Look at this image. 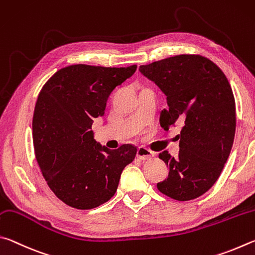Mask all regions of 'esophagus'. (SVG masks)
I'll list each match as a JSON object with an SVG mask.
<instances>
[{
    "label": "esophagus",
    "instance_id": "esophagus-1",
    "mask_svg": "<svg viewBox=\"0 0 255 255\" xmlns=\"http://www.w3.org/2000/svg\"><path fill=\"white\" fill-rule=\"evenodd\" d=\"M136 155L140 160H149L154 157V153L151 150L144 148V146H140V148L137 149Z\"/></svg>",
    "mask_w": 255,
    "mask_h": 255
}]
</instances>
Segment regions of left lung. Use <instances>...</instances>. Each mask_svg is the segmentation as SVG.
Listing matches in <instances>:
<instances>
[{
	"mask_svg": "<svg viewBox=\"0 0 255 255\" xmlns=\"http://www.w3.org/2000/svg\"><path fill=\"white\" fill-rule=\"evenodd\" d=\"M139 70L167 96L169 109L160 113V125L182 124L178 158L168 151L159 154L169 175L158 189L179 202L197 198L217 181L233 146L236 112L229 80L199 55L169 57Z\"/></svg>",
	"mask_w": 255,
	"mask_h": 255,
	"instance_id": "1",
	"label": "left lung"
}]
</instances>
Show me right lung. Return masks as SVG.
I'll use <instances>...</instances> for the list:
<instances>
[{
  "mask_svg": "<svg viewBox=\"0 0 255 255\" xmlns=\"http://www.w3.org/2000/svg\"><path fill=\"white\" fill-rule=\"evenodd\" d=\"M135 70L136 65H71L39 93L32 120L35 158L49 188L70 207L92 209L110 200L123 169L135 158L136 146L110 150L94 140L92 131L113 89Z\"/></svg>",
  "mask_w": 255,
  "mask_h": 255,
  "instance_id": "right-lung-1",
  "label": "right lung"
}]
</instances>
